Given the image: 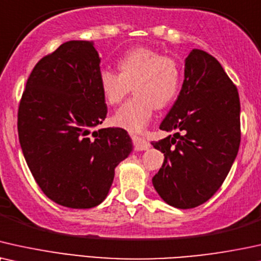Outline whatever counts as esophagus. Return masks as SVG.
I'll use <instances>...</instances> for the list:
<instances>
[{"label": "esophagus", "mask_w": 261, "mask_h": 261, "mask_svg": "<svg viewBox=\"0 0 261 261\" xmlns=\"http://www.w3.org/2000/svg\"><path fill=\"white\" fill-rule=\"evenodd\" d=\"M150 148V143L148 141L142 140V138H138V140L135 141V149L137 151H143V150H148Z\"/></svg>", "instance_id": "obj_1"}]
</instances>
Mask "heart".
<instances>
[{"mask_svg": "<svg viewBox=\"0 0 261 261\" xmlns=\"http://www.w3.org/2000/svg\"><path fill=\"white\" fill-rule=\"evenodd\" d=\"M119 72L100 71L99 83L109 105H118L133 87L135 95L114 113V125L141 133L156 109L168 106L179 89L180 71L175 60L154 48L138 46L125 52L117 63Z\"/></svg>", "mask_w": 261, "mask_h": 261, "instance_id": "b5f03b06", "label": "heart"}]
</instances>
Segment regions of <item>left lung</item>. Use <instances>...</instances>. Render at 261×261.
Segmentation results:
<instances>
[{
	"instance_id": "8db88e82",
	"label": "left lung",
	"mask_w": 261,
	"mask_h": 261,
	"mask_svg": "<svg viewBox=\"0 0 261 261\" xmlns=\"http://www.w3.org/2000/svg\"><path fill=\"white\" fill-rule=\"evenodd\" d=\"M160 128L175 134L151 143L165 155L152 178L156 192L178 209L205 203L227 178L241 140L238 89L216 58L190 52L181 90Z\"/></svg>"
}]
</instances>
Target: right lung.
<instances>
[{
	"label": "right lung",
	"instance_id": "1",
	"mask_svg": "<svg viewBox=\"0 0 261 261\" xmlns=\"http://www.w3.org/2000/svg\"><path fill=\"white\" fill-rule=\"evenodd\" d=\"M94 43L70 40L36 64L17 112L23 156L38 186L70 209L102 203L114 169L133 151L120 127L100 128L107 106Z\"/></svg>",
	"mask_w": 261,
	"mask_h": 261
}]
</instances>
